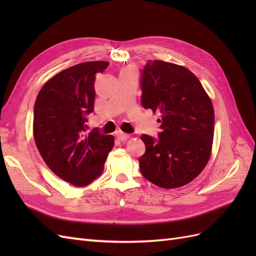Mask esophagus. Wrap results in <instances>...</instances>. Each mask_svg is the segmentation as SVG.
Returning <instances> with one entry per match:
<instances>
[{"label": "esophagus", "instance_id": "34e87169", "mask_svg": "<svg viewBox=\"0 0 256 256\" xmlns=\"http://www.w3.org/2000/svg\"><path fill=\"white\" fill-rule=\"evenodd\" d=\"M116 138H118V140H120V141H127L128 138H130V136L129 134H124V132H122V131H118V132H116Z\"/></svg>", "mask_w": 256, "mask_h": 256}]
</instances>
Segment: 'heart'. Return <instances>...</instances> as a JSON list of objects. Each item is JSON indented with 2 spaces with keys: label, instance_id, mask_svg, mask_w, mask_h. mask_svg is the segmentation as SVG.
Wrapping results in <instances>:
<instances>
[{
  "label": "heart",
  "instance_id": "1",
  "mask_svg": "<svg viewBox=\"0 0 256 256\" xmlns=\"http://www.w3.org/2000/svg\"><path fill=\"white\" fill-rule=\"evenodd\" d=\"M128 69H132V68H128Z\"/></svg>",
  "mask_w": 256,
  "mask_h": 256
}]
</instances>
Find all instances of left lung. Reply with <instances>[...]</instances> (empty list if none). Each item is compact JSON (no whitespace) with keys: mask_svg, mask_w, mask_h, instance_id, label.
I'll use <instances>...</instances> for the list:
<instances>
[{"mask_svg":"<svg viewBox=\"0 0 256 256\" xmlns=\"http://www.w3.org/2000/svg\"><path fill=\"white\" fill-rule=\"evenodd\" d=\"M142 106L159 113V138L143 134L142 175L164 189L189 184L210 158L214 111L196 76L164 60H148L142 74Z\"/></svg>","mask_w":256,"mask_h":256,"instance_id":"left-lung-1","label":"left lung"}]
</instances>
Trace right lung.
Listing matches in <instances>:
<instances>
[{"mask_svg":"<svg viewBox=\"0 0 256 256\" xmlns=\"http://www.w3.org/2000/svg\"><path fill=\"white\" fill-rule=\"evenodd\" d=\"M109 62H85L58 72L44 84L34 108L35 143L51 171L76 187L102 174L114 138L86 134V116L94 109V81Z\"/></svg>","mask_w":256,"mask_h":256,"instance_id":"obj_1","label":"right lung"}]
</instances>
